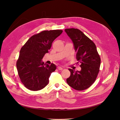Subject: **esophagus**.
<instances>
[{
	"label": "esophagus",
	"mask_w": 120,
	"mask_h": 120,
	"mask_svg": "<svg viewBox=\"0 0 120 120\" xmlns=\"http://www.w3.org/2000/svg\"><path fill=\"white\" fill-rule=\"evenodd\" d=\"M57 69L59 70H62L63 69V68L62 67H57Z\"/></svg>",
	"instance_id": "34e87169"
}]
</instances>
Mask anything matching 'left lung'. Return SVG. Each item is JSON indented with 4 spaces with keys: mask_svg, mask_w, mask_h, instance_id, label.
<instances>
[{
    "mask_svg": "<svg viewBox=\"0 0 120 120\" xmlns=\"http://www.w3.org/2000/svg\"><path fill=\"white\" fill-rule=\"evenodd\" d=\"M74 43L77 54V64H80L81 71L69 68L70 77L67 79L68 84L77 90L87 89L95 82L99 72L101 58L96 46L91 39L77 28L64 30Z\"/></svg>",
    "mask_w": 120,
    "mask_h": 120,
    "instance_id": "8db88e82",
    "label": "left lung"
}]
</instances>
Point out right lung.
Masks as SVG:
<instances>
[{"instance_id": "obj_1", "label": "right lung", "mask_w": 120, "mask_h": 120, "mask_svg": "<svg viewBox=\"0 0 120 120\" xmlns=\"http://www.w3.org/2000/svg\"><path fill=\"white\" fill-rule=\"evenodd\" d=\"M62 32V30L42 31L32 35L21 48L16 68L21 82L28 90L37 91L48 84L56 66L53 64L45 65L41 60Z\"/></svg>"}]
</instances>
